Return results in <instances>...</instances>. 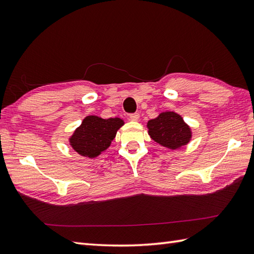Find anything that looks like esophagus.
Here are the masks:
<instances>
[{"label":"esophagus","instance_id":"esophagus-1","mask_svg":"<svg viewBox=\"0 0 254 254\" xmlns=\"http://www.w3.org/2000/svg\"><path fill=\"white\" fill-rule=\"evenodd\" d=\"M138 119H139V113H132V115H130L131 121H138Z\"/></svg>","mask_w":254,"mask_h":254}]
</instances>
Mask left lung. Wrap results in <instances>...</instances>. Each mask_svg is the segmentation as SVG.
<instances>
[{"mask_svg":"<svg viewBox=\"0 0 254 254\" xmlns=\"http://www.w3.org/2000/svg\"><path fill=\"white\" fill-rule=\"evenodd\" d=\"M148 134L160 146L178 149L191 141V127L175 111H164L147 122Z\"/></svg>","mask_w":254,"mask_h":254,"instance_id":"1","label":"left lung"}]
</instances>
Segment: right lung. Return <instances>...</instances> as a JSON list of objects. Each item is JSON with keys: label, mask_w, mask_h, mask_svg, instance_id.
Returning <instances> with one entry per match:
<instances>
[{"label": "right lung", "mask_w": 254, "mask_h": 254, "mask_svg": "<svg viewBox=\"0 0 254 254\" xmlns=\"http://www.w3.org/2000/svg\"><path fill=\"white\" fill-rule=\"evenodd\" d=\"M123 124L124 121L120 118L87 116L68 138L69 145L83 157L96 158L110 146Z\"/></svg>", "instance_id": "obj_1"}]
</instances>
